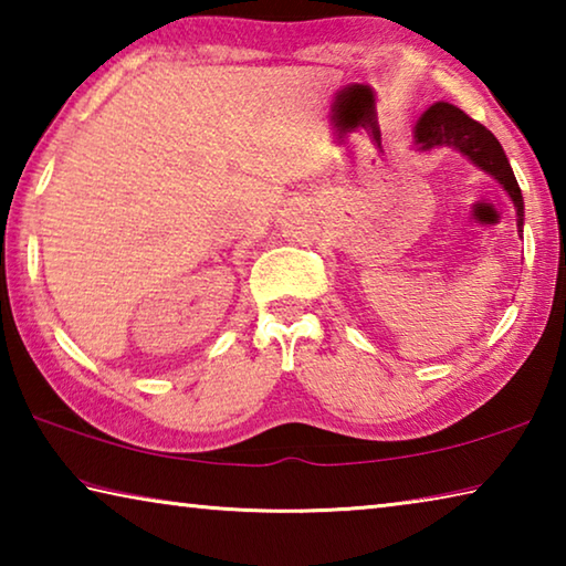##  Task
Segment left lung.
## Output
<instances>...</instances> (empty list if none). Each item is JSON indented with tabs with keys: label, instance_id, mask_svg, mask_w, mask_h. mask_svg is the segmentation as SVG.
I'll use <instances>...</instances> for the list:
<instances>
[{
	"label": "left lung",
	"instance_id": "1",
	"mask_svg": "<svg viewBox=\"0 0 566 566\" xmlns=\"http://www.w3.org/2000/svg\"><path fill=\"white\" fill-rule=\"evenodd\" d=\"M415 145L419 151H429L434 147H454L467 159H472L476 167H482L486 175H492L500 185L510 191L516 207V229L522 232L524 224V199L522 189L516 185V177L510 167L504 149L496 142L494 134L474 122L454 104L437 102L421 114L415 127Z\"/></svg>",
	"mask_w": 566,
	"mask_h": 566
}]
</instances>
